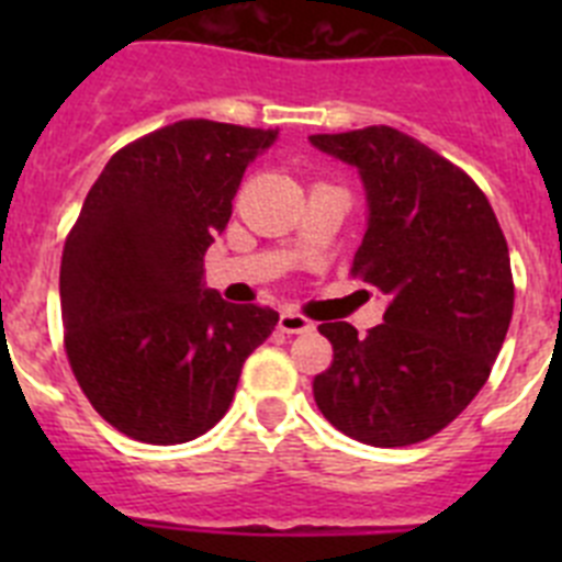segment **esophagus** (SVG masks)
Here are the masks:
<instances>
[{
	"label": "esophagus",
	"instance_id": "esophagus-1",
	"mask_svg": "<svg viewBox=\"0 0 562 562\" xmlns=\"http://www.w3.org/2000/svg\"><path fill=\"white\" fill-rule=\"evenodd\" d=\"M278 329L286 331V335H306V331L315 329V324L306 321L304 315H297V312H281V317H278Z\"/></svg>",
	"mask_w": 562,
	"mask_h": 562
}]
</instances>
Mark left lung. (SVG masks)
Wrapping results in <instances>:
<instances>
[{
    "instance_id": "left-lung-1",
    "label": "left lung",
    "mask_w": 562,
    "mask_h": 562,
    "mask_svg": "<svg viewBox=\"0 0 562 562\" xmlns=\"http://www.w3.org/2000/svg\"><path fill=\"white\" fill-rule=\"evenodd\" d=\"M310 143L360 173L369 216L351 270L389 301L366 337L346 321L317 326L335 349L312 382L317 408L362 445H416L484 389L513 321L509 247L481 188L408 134Z\"/></svg>"
}]
</instances>
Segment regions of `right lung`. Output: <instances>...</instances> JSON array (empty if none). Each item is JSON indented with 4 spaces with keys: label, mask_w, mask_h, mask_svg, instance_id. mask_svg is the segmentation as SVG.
Listing matches in <instances>:
<instances>
[{
    "label": "right lung",
    "mask_w": 562,
    "mask_h": 562,
    "mask_svg": "<svg viewBox=\"0 0 562 562\" xmlns=\"http://www.w3.org/2000/svg\"><path fill=\"white\" fill-rule=\"evenodd\" d=\"M276 128L180 121L114 154L61 256L64 346L92 408L121 434L182 445L231 408L278 312L227 304L202 258Z\"/></svg>",
    "instance_id": "add662e5"
}]
</instances>
